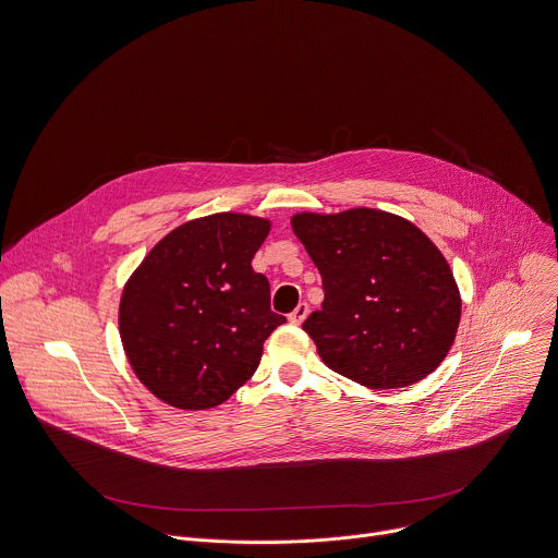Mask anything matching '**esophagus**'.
<instances>
[{
	"mask_svg": "<svg viewBox=\"0 0 558 558\" xmlns=\"http://www.w3.org/2000/svg\"><path fill=\"white\" fill-rule=\"evenodd\" d=\"M307 317V303L305 301H301L296 307H294V311L290 313V324H294V326H299L303 319Z\"/></svg>",
	"mask_w": 558,
	"mask_h": 558,
	"instance_id": "34e87169",
	"label": "esophagus"
}]
</instances>
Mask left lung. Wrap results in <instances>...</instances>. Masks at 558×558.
I'll list each match as a JSON object with an SVG mask.
<instances>
[{"label": "left lung", "instance_id": "obj_1", "mask_svg": "<svg viewBox=\"0 0 558 558\" xmlns=\"http://www.w3.org/2000/svg\"><path fill=\"white\" fill-rule=\"evenodd\" d=\"M292 230L319 268L322 311L303 322L324 363L365 388H405L446 359L461 319L454 275L414 223L373 208L303 213Z\"/></svg>", "mask_w": 558, "mask_h": 558}]
</instances>
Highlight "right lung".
I'll list each match as a JSON object with an SVG mask.
<instances>
[{
	"instance_id": "right-lung-1",
	"label": "right lung",
	"mask_w": 558,
	"mask_h": 558,
	"mask_svg": "<svg viewBox=\"0 0 558 558\" xmlns=\"http://www.w3.org/2000/svg\"><path fill=\"white\" fill-rule=\"evenodd\" d=\"M270 221L219 213L166 234L119 303V332L140 381L181 410L223 403L259 367L286 324L270 283L253 270Z\"/></svg>"
}]
</instances>
